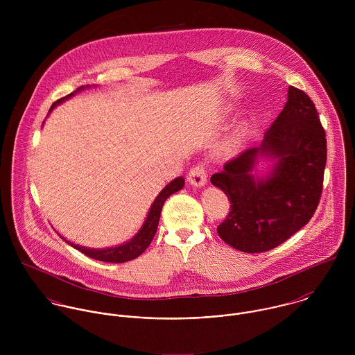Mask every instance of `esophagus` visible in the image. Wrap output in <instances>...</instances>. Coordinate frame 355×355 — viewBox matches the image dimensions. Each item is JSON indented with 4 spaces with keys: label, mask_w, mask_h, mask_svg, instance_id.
I'll list each match as a JSON object with an SVG mask.
<instances>
[{
    "label": "esophagus",
    "mask_w": 355,
    "mask_h": 355,
    "mask_svg": "<svg viewBox=\"0 0 355 355\" xmlns=\"http://www.w3.org/2000/svg\"><path fill=\"white\" fill-rule=\"evenodd\" d=\"M187 180H189V183H190L193 187H197V189L203 187V186L206 184V172H205L203 165L194 166V168L189 172Z\"/></svg>",
    "instance_id": "obj_1"
}]
</instances>
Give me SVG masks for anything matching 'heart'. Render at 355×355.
Masks as SVG:
<instances>
[{"mask_svg":"<svg viewBox=\"0 0 355 355\" xmlns=\"http://www.w3.org/2000/svg\"><path fill=\"white\" fill-rule=\"evenodd\" d=\"M231 110V107L228 106V107H225V112L228 113ZM249 134H250V125H249V123L248 121H241V123H238L234 128H232V131L230 132V135L227 137V139H225V144H224V148H225V150H228V152H239L243 146H245V144H246V141H248V138H249Z\"/></svg>","mask_w":355,"mask_h":355,"instance_id":"heart-1","label":"heart"}]
</instances>
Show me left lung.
<instances>
[{"instance_id": "1", "label": "left lung", "mask_w": 355, "mask_h": 355, "mask_svg": "<svg viewBox=\"0 0 355 355\" xmlns=\"http://www.w3.org/2000/svg\"><path fill=\"white\" fill-rule=\"evenodd\" d=\"M265 162L267 168L257 170ZM327 141L314 103L288 87L287 102L261 145L228 161L210 178L231 203L218 236L243 253H262L309 223L320 202Z\"/></svg>"}]
</instances>
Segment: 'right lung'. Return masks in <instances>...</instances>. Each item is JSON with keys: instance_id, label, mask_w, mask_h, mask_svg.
Wrapping results in <instances>:
<instances>
[{"instance_id": "obj_1", "label": "right lung", "mask_w": 355, "mask_h": 355, "mask_svg": "<svg viewBox=\"0 0 355 355\" xmlns=\"http://www.w3.org/2000/svg\"><path fill=\"white\" fill-rule=\"evenodd\" d=\"M94 86V85H93ZM92 87L90 85L87 86H82L79 89H76L73 93H71L69 96L58 100V101L54 102L51 105V109H49V113L51 114V110L61 105L62 102L72 98L76 93H80L82 90L85 89H89ZM184 187V178L179 176L176 179H173L172 182H169L161 191L159 194L155 197V200L153 201L152 206L148 211V216L142 224V227L139 228V231L127 242L124 243H120L117 246H110V248H102V249H94V248H86V246H82V245H75L72 243L71 241H67L64 236L60 235L61 239H64L69 246H72L73 249L82 252L83 254H86L87 257L90 258H94V259H98L102 262H112V263H121V262H127V261H131V259H135L137 257H139L141 254L144 253L150 242L155 235V231H157V227H158V221H159V214H161V209H162V205L164 202L175 193L180 191Z\"/></svg>"}]
</instances>
